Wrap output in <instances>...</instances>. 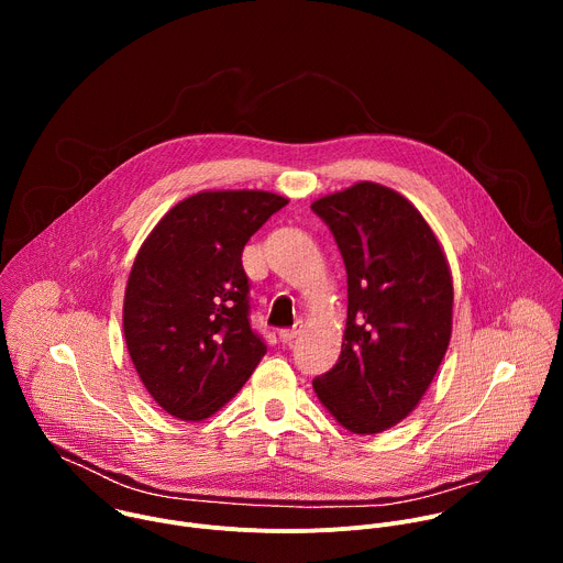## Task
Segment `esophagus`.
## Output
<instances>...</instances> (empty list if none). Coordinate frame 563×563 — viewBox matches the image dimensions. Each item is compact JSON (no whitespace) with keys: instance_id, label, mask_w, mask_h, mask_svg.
Wrapping results in <instances>:
<instances>
[{"instance_id":"obj_1","label":"esophagus","mask_w":563,"mask_h":563,"mask_svg":"<svg viewBox=\"0 0 563 563\" xmlns=\"http://www.w3.org/2000/svg\"><path fill=\"white\" fill-rule=\"evenodd\" d=\"M298 334H300V325H294L291 330H280V334H278V336H280V341H283V343H291Z\"/></svg>"}]
</instances>
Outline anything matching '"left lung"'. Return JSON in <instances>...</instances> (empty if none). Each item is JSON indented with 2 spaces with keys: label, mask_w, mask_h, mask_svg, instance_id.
Instances as JSON below:
<instances>
[{
  "label": "left lung",
  "mask_w": 563,
  "mask_h": 563,
  "mask_svg": "<svg viewBox=\"0 0 563 563\" xmlns=\"http://www.w3.org/2000/svg\"><path fill=\"white\" fill-rule=\"evenodd\" d=\"M311 209L347 269L341 356L313 391L345 430L378 434L419 406L448 352L452 272L421 211L389 187L356 183Z\"/></svg>",
  "instance_id": "8db88e82"
}]
</instances>
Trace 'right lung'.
<instances>
[{
    "label": "right lung",
    "instance_id": "1",
    "mask_svg": "<svg viewBox=\"0 0 563 563\" xmlns=\"http://www.w3.org/2000/svg\"><path fill=\"white\" fill-rule=\"evenodd\" d=\"M287 202L254 189L200 191L172 207L142 243L124 291V341L167 415L209 419L265 356L250 325L243 250Z\"/></svg>",
    "mask_w": 563,
    "mask_h": 563
}]
</instances>
